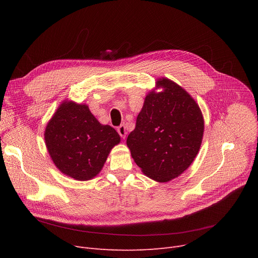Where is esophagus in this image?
<instances>
[{
  "instance_id": "obj_1",
  "label": "esophagus",
  "mask_w": 258,
  "mask_h": 258,
  "mask_svg": "<svg viewBox=\"0 0 258 258\" xmlns=\"http://www.w3.org/2000/svg\"><path fill=\"white\" fill-rule=\"evenodd\" d=\"M117 132L118 134L120 135V137L122 139H125V136H126V127L124 124H121L118 128H117Z\"/></svg>"
}]
</instances>
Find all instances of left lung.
Masks as SVG:
<instances>
[{
    "instance_id": "left-lung-1",
    "label": "left lung",
    "mask_w": 258,
    "mask_h": 258,
    "mask_svg": "<svg viewBox=\"0 0 258 258\" xmlns=\"http://www.w3.org/2000/svg\"><path fill=\"white\" fill-rule=\"evenodd\" d=\"M145 97L136 127L126 139L142 172L157 182L179 177L191 165L202 144L204 119L196 100L168 78H159Z\"/></svg>"
}]
</instances>
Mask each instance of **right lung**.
<instances>
[{
	"mask_svg": "<svg viewBox=\"0 0 258 258\" xmlns=\"http://www.w3.org/2000/svg\"><path fill=\"white\" fill-rule=\"evenodd\" d=\"M44 136L53 163L77 181L96 177L120 142L115 128L101 124L87 104L67 100L48 122Z\"/></svg>",
	"mask_w": 258,
	"mask_h": 258,
	"instance_id": "add662e5",
	"label": "right lung"
}]
</instances>
